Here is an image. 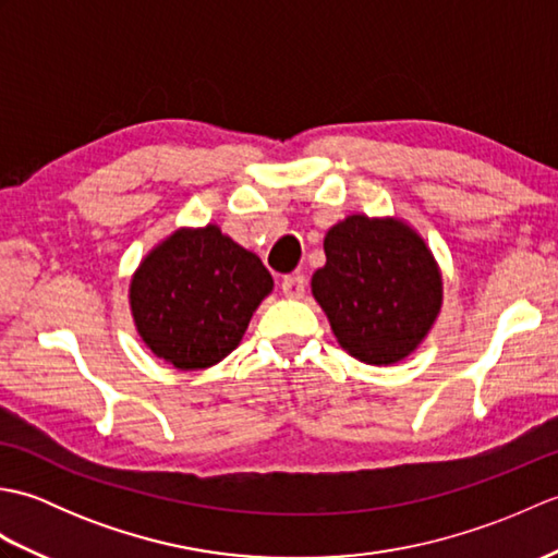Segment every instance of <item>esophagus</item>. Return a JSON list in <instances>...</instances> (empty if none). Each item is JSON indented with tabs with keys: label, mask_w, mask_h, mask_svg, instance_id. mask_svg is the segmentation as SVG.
<instances>
[{
	"label": "esophagus",
	"mask_w": 558,
	"mask_h": 558,
	"mask_svg": "<svg viewBox=\"0 0 558 558\" xmlns=\"http://www.w3.org/2000/svg\"><path fill=\"white\" fill-rule=\"evenodd\" d=\"M282 294L290 300H302L304 290H306V280L304 276H286L282 278Z\"/></svg>",
	"instance_id": "1"
}]
</instances>
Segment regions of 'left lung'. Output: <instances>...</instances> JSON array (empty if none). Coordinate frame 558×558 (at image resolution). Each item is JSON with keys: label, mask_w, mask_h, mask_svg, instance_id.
<instances>
[{"label": "left lung", "mask_w": 558, "mask_h": 558, "mask_svg": "<svg viewBox=\"0 0 558 558\" xmlns=\"http://www.w3.org/2000/svg\"><path fill=\"white\" fill-rule=\"evenodd\" d=\"M324 252L312 294L340 348L376 366L417 350L444 302L441 270L420 232L354 213L326 232Z\"/></svg>", "instance_id": "obj_1"}]
</instances>
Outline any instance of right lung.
I'll list each match as a JSON object with an SVG mask.
<instances>
[{"mask_svg": "<svg viewBox=\"0 0 558 558\" xmlns=\"http://www.w3.org/2000/svg\"><path fill=\"white\" fill-rule=\"evenodd\" d=\"M272 278L218 225L180 228L153 246L129 286L141 340L174 369H208L240 345Z\"/></svg>", "mask_w": 558, "mask_h": 558, "instance_id": "1", "label": "right lung"}]
</instances>
